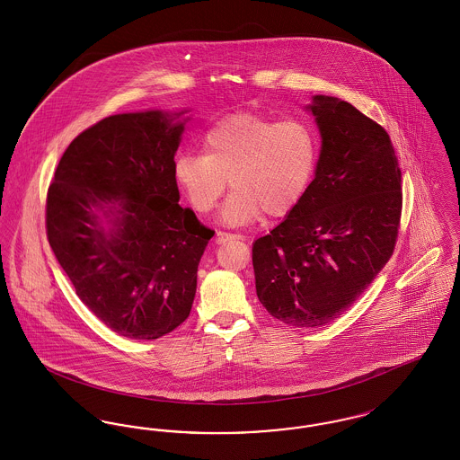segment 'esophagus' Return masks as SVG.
<instances>
[{"instance_id":"obj_1","label":"esophagus","mask_w":460,"mask_h":460,"mask_svg":"<svg viewBox=\"0 0 460 460\" xmlns=\"http://www.w3.org/2000/svg\"><path fill=\"white\" fill-rule=\"evenodd\" d=\"M240 234H233V233H224V231L216 233V243H219V244L229 240H240Z\"/></svg>"}]
</instances>
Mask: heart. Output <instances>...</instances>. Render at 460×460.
<instances>
[{
  "label": "heart",
  "mask_w": 460,
  "mask_h": 460,
  "mask_svg": "<svg viewBox=\"0 0 460 460\" xmlns=\"http://www.w3.org/2000/svg\"><path fill=\"white\" fill-rule=\"evenodd\" d=\"M319 162L315 129L298 117L276 120L255 113H236L212 126L203 139V154H181L175 181L193 208L208 214L226 191L233 193L220 217L240 226L291 212L314 179Z\"/></svg>",
  "instance_id": "1"
}]
</instances>
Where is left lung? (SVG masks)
<instances>
[{
	"label": "left lung",
	"instance_id": "left-lung-1",
	"mask_svg": "<svg viewBox=\"0 0 460 460\" xmlns=\"http://www.w3.org/2000/svg\"><path fill=\"white\" fill-rule=\"evenodd\" d=\"M323 146L304 198L253 243L257 296L295 328L338 319L394 255L402 216V172L377 122L338 98L308 107Z\"/></svg>",
	"mask_w": 460,
	"mask_h": 460
}]
</instances>
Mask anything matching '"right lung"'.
I'll return each mask as SVG.
<instances>
[{"instance_id": "right-lung-1", "label": "right lung", "mask_w": 460, "mask_h": 460, "mask_svg": "<svg viewBox=\"0 0 460 460\" xmlns=\"http://www.w3.org/2000/svg\"><path fill=\"white\" fill-rule=\"evenodd\" d=\"M181 113L96 122L68 145L48 188L46 236L57 261L81 302L131 340H156L188 319L214 236L177 203Z\"/></svg>"}]
</instances>
